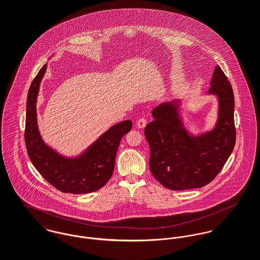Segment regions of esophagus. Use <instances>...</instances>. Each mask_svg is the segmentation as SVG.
<instances>
[{"label":"esophagus","instance_id":"esophagus-1","mask_svg":"<svg viewBox=\"0 0 260 260\" xmlns=\"http://www.w3.org/2000/svg\"><path fill=\"white\" fill-rule=\"evenodd\" d=\"M146 124H147V121H146L145 118H140V119H138V121H137V123H136V125H137L138 128H144V127L146 126Z\"/></svg>","mask_w":260,"mask_h":260}]
</instances>
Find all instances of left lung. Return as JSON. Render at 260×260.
Returning a JSON list of instances; mask_svg holds the SVG:
<instances>
[{
	"label": "left lung",
	"mask_w": 260,
	"mask_h": 260,
	"mask_svg": "<svg viewBox=\"0 0 260 260\" xmlns=\"http://www.w3.org/2000/svg\"><path fill=\"white\" fill-rule=\"evenodd\" d=\"M207 94L218 99L214 128L197 136L190 134L180 115V100L164 102L152 111L154 120L145 127L152 175L171 190L201 188L211 182L235 145L234 95L230 82L216 66Z\"/></svg>",
	"instance_id": "8db88e82"
}]
</instances>
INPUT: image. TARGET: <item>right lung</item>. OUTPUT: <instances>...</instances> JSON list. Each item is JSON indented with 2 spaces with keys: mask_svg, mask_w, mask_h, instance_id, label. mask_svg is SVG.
<instances>
[{
  "mask_svg": "<svg viewBox=\"0 0 260 260\" xmlns=\"http://www.w3.org/2000/svg\"><path fill=\"white\" fill-rule=\"evenodd\" d=\"M47 64L33 80L26 109L25 142L29 158L39 173L51 185L64 193L94 192L111 178L121 139L132 128V121L125 120L110 127L94 143L76 157H66L47 145L38 128L37 98Z\"/></svg>",
  "mask_w": 260,
  "mask_h": 260,
  "instance_id": "1",
  "label": "right lung"
}]
</instances>
